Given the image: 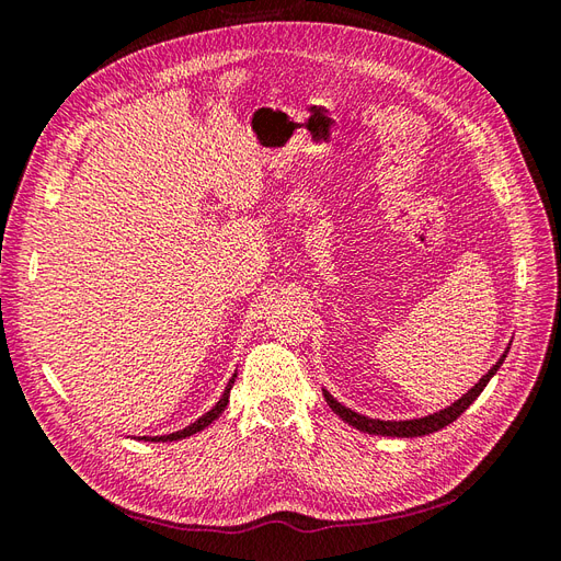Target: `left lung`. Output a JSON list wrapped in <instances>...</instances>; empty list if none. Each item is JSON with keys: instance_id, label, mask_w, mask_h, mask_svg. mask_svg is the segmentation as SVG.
I'll list each match as a JSON object with an SVG mask.
<instances>
[{"instance_id": "obj_1", "label": "left lung", "mask_w": 561, "mask_h": 561, "mask_svg": "<svg viewBox=\"0 0 561 561\" xmlns=\"http://www.w3.org/2000/svg\"><path fill=\"white\" fill-rule=\"evenodd\" d=\"M505 355H507V351L501 355V360L491 367L486 375L474 383L468 393L461 398V400H456L451 407H447V410H443V412H435V414H428V416H423V419H410V421H381V419H369V416H363V414H358V412H353V410H348V407H344L342 402H336L328 390H322V396H325V400H328V404L332 407V412H336L339 416H342L346 423H351L353 428H358V431H363V433H369V435H388V437H419V435H428V433H435V431H439V428H445V426H449L451 421H456L458 416H461L468 407L478 400V396L482 393L484 390V386L489 383V379L496 375L499 371V367L503 365V360H505Z\"/></svg>"}]
</instances>
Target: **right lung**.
<instances>
[{
    "label": "right lung",
    "instance_id": "add662e5",
    "mask_svg": "<svg viewBox=\"0 0 561 561\" xmlns=\"http://www.w3.org/2000/svg\"><path fill=\"white\" fill-rule=\"evenodd\" d=\"M233 381H236V375L229 379V383H227V390H225V396L219 398V402L213 407L210 412H206L203 414L201 419H196L192 426H186V428H182V431H178V433H171V435H157V437H142V439H149V443H173V439H182V437H190V435H194V433H198V431H203L206 426H210V423L225 412V407H227V402H229V393H231V386H233Z\"/></svg>",
    "mask_w": 561,
    "mask_h": 561
}]
</instances>
